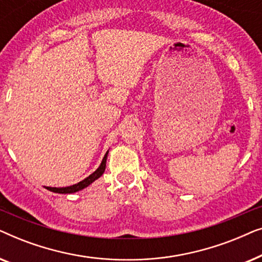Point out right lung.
<instances>
[{"label": "right lung", "mask_w": 262, "mask_h": 262, "mask_svg": "<svg viewBox=\"0 0 262 262\" xmlns=\"http://www.w3.org/2000/svg\"><path fill=\"white\" fill-rule=\"evenodd\" d=\"M107 154L108 151L106 152V155L103 156L102 159V162L100 164V167L96 169L94 173L89 175L88 178H85L84 180H82L78 182V184H75L73 186H69V187H62V188H57V187H46L49 189V191L51 192H55V193H74V192H77V191H81V189H83L87 187L92 184L93 181H95L96 179H99L101 175L103 174V171H105V168H106V160H107Z\"/></svg>", "instance_id": "obj_1"}]
</instances>
